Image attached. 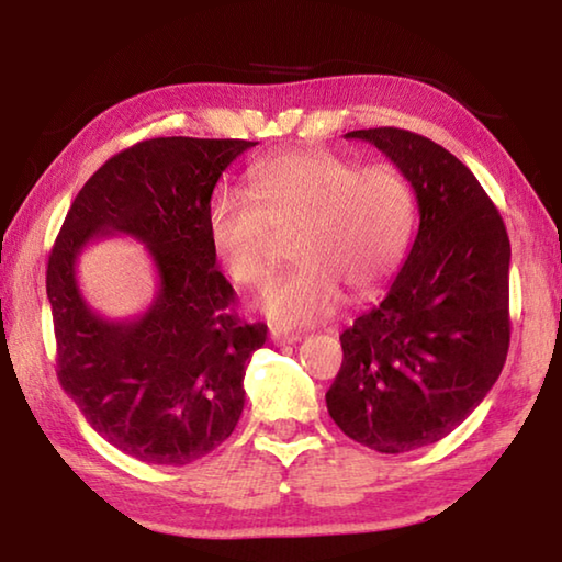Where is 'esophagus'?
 Segmentation results:
<instances>
[{"label":"esophagus","instance_id":"1","mask_svg":"<svg viewBox=\"0 0 562 562\" xmlns=\"http://www.w3.org/2000/svg\"><path fill=\"white\" fill-rule=\"evenodd\" d=\"M302 335L297 331H284V329H272V341L274 345H294V341H300Z\"/></svg>","mask_w":562,"mask_h":562}]
</instances>
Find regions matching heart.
I'll return each instance as SVG.
<instances>
[{
    "label": "heart",
    "instance_id": "b5f03b06",
    "mask_svg": "<svg viewBox=\"0 0 562 562\" xmlns=\"http://www.w3.org/2000/svg\"><path fill=\"white\" fill-rule=\"evenodd\" d=\"M414 227V195L394 166L359 168L331 150H294L255 166L247 190H221L207 207L217 260L243 288L270 280L290 240L297 262L260 297L282 327L329 315L341 288L367 294L402 265Z\"/></svg>",
    "mask_w": 562,
    "mask_h": 562
}]
</instances>
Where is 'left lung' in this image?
Masks as SVG:
<instances>
[{
  "label": "left lung",
  "instance_id": "left-lung-1",
  "mask_svg": "<svg viewBox=\"0 0 562 562\" xmlns=\"http://www.w3.org/2000/svg\"><path fill=\"white\" fill-rule=\"evenodd\" d=\"M412 183L418 231L386 297L341 331L327 408L349 439L404 453L449 436L506 364L510 243L459 158L404 128L349 131Z\"/></svg>",
  "mask_w": 562,
  "mask_h": 562
}]
</instances>
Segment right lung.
Returning <instances> with one entry per match:
<instances>
[{
    "label": "right lung",
    "mask_w": 562,
    "mask_h": 562,
    "mask_svg": "<svg viewBox=\"0 0 562 562\" xmlns=\"http://www.w3.org/2000/svg\"><path fill=\"white\" fill-rule=\"evenodd\" d=\"M240 138H150L106 160L66 213L46 268L56 374L87 422L119 451L186 465L235 431L245 367L268 325L245 322L207 237L213 188L252 148ZM128 234L157 268L140 316L109 321L82 300L75 262L91 241Z\"/></svg>",
    "instance_id": "right-lung-1"
}]
</instances>
